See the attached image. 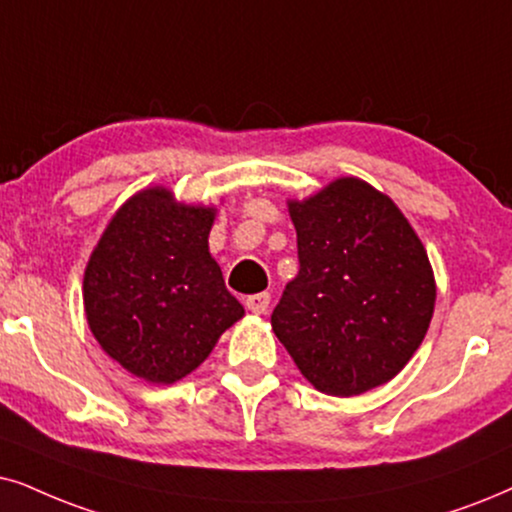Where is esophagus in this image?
Listing matches in <instances>:
<instances>
[{
    "instance_id": "1",
    "label": "esophagus",
    "mask_w": 512,
    "mask_h": 512,
    "mask_svg": "<svg viewBox=\"0 0 512 512\" xmlns=\"http://www.w3.org/2000/svg\"><path fill=\"white\" fill-rule=\"evenodd\" d=\"M269 302H271V295L269 293H255V295L245 297V307H248L252 314H264V312H267Z\"/></svg>"
}]
</instances>
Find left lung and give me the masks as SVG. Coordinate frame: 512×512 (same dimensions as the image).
Wrapping results in <instances>:
<instances>
[{
  "label": "left lung",
  "mask_w": 512,
  "mask_h": 512,
  "mask_svg": "<svg viewBox=\"0 0 512 512\" xmlns=\"http://www.w3.org/2000/svg\"><path fill=\"white\" fill-rule=\"evenodd\" d=\"M300 271L271 328L319 392L354 397L409 364L435 312V276L409 219L371 184L340 177L290 200Z\"/></svg>",
  "instance_id": "1"
}]
</instances>
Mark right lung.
I'll list each match as a JSON object with an SVG mask.
<instances>
[{
  "label": "right lung",
  "mask_w": 512,
  "mask_h": 512,
  "mask_svg": "<svg viewBox=\"0 0 512 512\" xmlns=\"http://www.w3.org/2000/svg\"><path fill=\"white\" fill-rule=\"evenodd\" d=\"M215 208L163 186L115 212L84 269V314L103 352L129 373L172 385L203 364L245 314L224 286L208 236Z\"/></svg>",
  "instance_id": "add662e5"
}]
</instances>
